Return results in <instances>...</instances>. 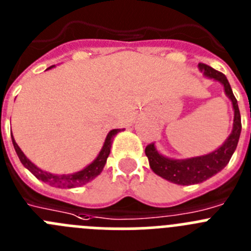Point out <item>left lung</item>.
<instances>
[{
	"label": "left lung",
	"mask_w": 251,
	"mask_h": 251,
	"mask_svg": "<svg viewBox=\"0 0 251 251\" xmlns=\"http://www.w3.org/2000/svg\"><path fill=\"white\" fill-rule=\"evenodd\" d=\"M198 67H199L201 72L204 73L205 77L218 80L224 86L226 97L233 103V130H231L226 141L223 143V146L219 147L217 151L205 154V155H201V157L188 158V159H171V158L164 157V155L158 153V151L154 147V143L148 144L146 147V155L148 157L151 171L157 176H162V178L167 179L174 184H179V185L201 183V181L215 176L222 169H224V167L229 163L231 155L235 151L241 132V118L238 100L234 97V93L226 77L219 71L211 68L208 64L199 63Z\"/></svg>",
	"instance_id": "8db88e82"
}]
</instances>
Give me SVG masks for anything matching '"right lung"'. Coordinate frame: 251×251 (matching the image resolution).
Returning a JSON list of instances; mask_svg holds the SVG:
<instances>
[{"label": "right lung", "mask_w": 251, "mask_h": 251, "mask_svg": "<svg viewBox=\"0 0 251 251\" xmlns=\"http://www.w3.org/2000/svg\"><path fill=\"white\" fill-rule=\"evenodd\" d=\"M53 67V66H52ZM50 67V68H52ZM48 68V70H50ZM121 132V129H112L107 134V138H105L104 144H103L102 149H100V154L97 155V158L93 160L89 165H87L84 169L77 172V173L73 174H62V176H58V174H52L47 173V172L42 171L40 168L34 165L28 158L24 154V151H21L20 147L16 143L15 138L13 135H11L12 138V143L13 147H15V151L17 153L18 158H20L21 163L25 165V168H27L37 179L45 181V183L50 184L52 187L57 188H75V187H80V185H84L88 181H91L92 179H94L97 176H100V172L103 171L105 163H107V158L110 153V147H112V142H113V138L117 133Z\"/></svg>", "instance_id": "1"}]
</instances>
